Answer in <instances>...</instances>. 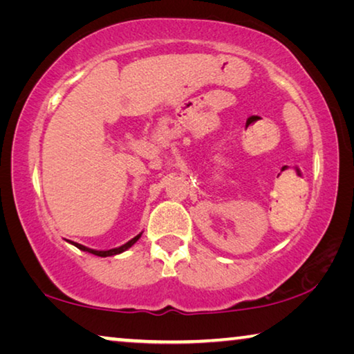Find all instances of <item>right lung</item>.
Returning <instances> with one entry per match:
<instances>
[{"label":"right lung","instance_id":"obj_1","mask_svg":"<svg viewBox=\"0 0 354 354\" xmlns=\"http://www.w3.org/2000/svg\"><path fill=\"white\" fill-rule=\"evenodd\" d=\"M140 236H142V234L136 236L134 239H131L129 242H127L124 245H122V247H118V248H112V250H106V251H98V250L87 248V247H84V245H81V243H75V242H70V243H73L76 248H80V250H82V251H87V253H92V254H95V256H101V257H107V256H115V254L123 253V251H127L128 248L133 247V245H134L137 241H139Z\"/></svg>","mask_w":354,"mask_h":354}]
</instances>
